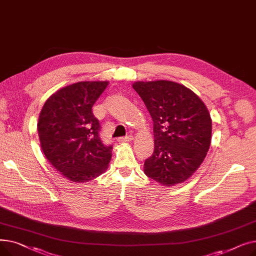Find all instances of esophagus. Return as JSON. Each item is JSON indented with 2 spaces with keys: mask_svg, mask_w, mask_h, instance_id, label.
I'll use <instances>...</instances> for the list:
<instances>
[{
  "mask_svg": "<svg viewBox=\"0 0 256 256\" xmlns=\"http://www.w3.org/2000/svg\"><path fill=\"white\" fill-rule=\"evenodd\" d=\"M132 140V136H126V137H119L117 139L118 142H130Z\"/></svg>",
  "mask_w": 256,
  "mask_h": 256,
  "instance_id": "1",
  "label": "esophagus"
}]
</instances>
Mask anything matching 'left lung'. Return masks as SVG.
I'll return each mask as SVG.
<instances>
[{"label":"left lung","mask_w":256,"mask_h":256,"mask_svg":"<svg viewBox=\"0 0 256 256\" xmlns=\"http://www.w3.org/2000/svg\"><path fill=\"white\" fill-rule=\"evenodd\" d=\"M154 122V150L144 172L166 186L189 178L204 162L212 139V119L196 94L171 80L132 84Z\"/></svg>","instance_id":"1"}]
</instances>
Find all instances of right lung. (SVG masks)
I'll return each mask as SVG.
<instances>
[{"mask_svg":"<svg viewBox=\"0 0 256 256\" xmlns=\"http://www.w3.org/2000/svg\"><path fill=\"white\" fill-rule=\"evenodd\" d=\"M108 82H78L66 86L44 104L37 130L48 162L76 182L98 178L112 156V144L100 138V124L92 106Z\"/></svg>","mask_w":256,"mask_h":256,"instance_id":"add662e5","label":"right lung"}]
</instances>
